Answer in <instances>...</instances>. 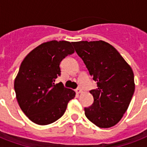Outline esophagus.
<instances>
[{"label":"esophagus","mask_w":147,"mask_h":147,"mask_svg":"<svg viewBox=\"0 0 147 147\" xmlns=\"http://www.w3.org/2000/svg\"><path fill=\"white\" fill-rule=\"evenodd\" d=\"M82 92V88H78L76 90V92L77 94H80Z\"/></svg>","instance_id":"esophagus-1"}]
</instances>
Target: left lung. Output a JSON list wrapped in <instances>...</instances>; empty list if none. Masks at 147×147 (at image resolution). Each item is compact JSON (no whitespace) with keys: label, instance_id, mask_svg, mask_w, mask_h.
Returning a JSON list of instances; mask_svg holds the SVG:
<instances>
[{"label":"left lung","instance_id":"8db88e82","mask_svg":"<svg viewBox=\"0 0 147 147\" xmlns=\"http://www.w3.org/2000/svg\"><path fill=\"white\" fill-rule=\"evenodd\" d=\"M71 44L97 82L96 88L90 91L94 102L85 107V116L99 127H111L121 121L134 93L132 69L117 50L105 41Z\"/></svg>","mask_w":147,"mask_h":147}]
</instances>
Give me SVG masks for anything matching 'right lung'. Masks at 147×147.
<instances>
[{
  "instance_id": "obj_1",
  "label": "right lung",
  "mask_w": 147,
  "mask_h": 147,
  "mask_svg": "<svg viewBox=\"0 0 147 147\" xmlns=\"http://www.w3.org/2000/svg\"><path fill=\"white\" fill-rule=\"evenodd\" d=\"M74 52L70 42L52 40L33 49L23 60L14 90L20 107L33 123L47 125L57 121L76 96L62 83L55 84L61 75L60 62Z\"/></svg>"
}]
</instances>
